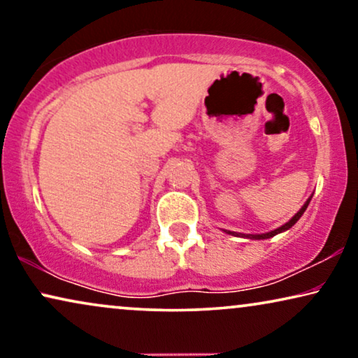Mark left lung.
<instances>
[{
    "mask_svg": "<svg viewBox=\"0 0 358 358\" xmlns=\"http://www.w3.org/2000/svg\"><path fill=\"white\" fill-rule=\"evenodd\" d=\"M313 197V195H311ZM311 197L306 200L305 203H303V207L298 210V212L293 215V217L288 220V222L285 223V224H282V227H278L277 229H273V231H268V233H262V234H244V233H236V231H229V229H223L224 233L227 234H233V236H238V238H248V239H268V238H273L275 236V234H278V233H283V231H287V229H290L293 224H295L298 220L301 218V215L305 213V210L308 208V205H310V200H311Z\"/></svg>",
    "mask_w": 358,
    "mask_h": 358,
    "instance_id": "1",
    "label": "left lung"
}]
</instances>
